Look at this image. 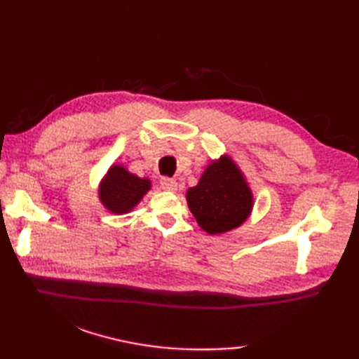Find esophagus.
Masks as SVG:
<instances>
[{"instance_id":"1","label":"esophagus","mask_w":359,"mask_h":359,"mask_svg":"<svg viewBox=\"0 0 359 359\" xmlns=\"http://www.w3.org/2000/svg\"><path fill=\"white\" fill-rule=\"evenodd\" d=\"M160 187H162L165 191H175V189H177V182L170 177H163L160 180Z\"/></svg>"}]
</instances>
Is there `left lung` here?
<instances>
[{
	"mask_svg": "<svg viewBox=\"0 0 359 359\" xmlns=\"http://www.w3.org/2000/svg\"><path fill=\"white\" fill-rule=\"evenodd\" d=\"M187 202L197 224L208 234L241 226L253 210V193L230 156L212 160L199 184L187 191Z\"/></svg>",
	"mask_w": 359,
	"mask_h": 359,
	"instance_id": "8db88e82",
	"label": "left lung"
}]
</instances>
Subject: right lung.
Returning <instances> with one entry per match:
<instances>
[{"mask_svg":"<svg viewBox=\"0 0 359 359\" xmlns=\"http://www.w3.org/2000/svg\"><path fill=\"white\" fill-rule=\"evenodd\" d=\"M151 189V180L129 172L125 166L112 165L100 182L98 197L106 210L125 215Z\"/></svg>","mask_w":359,"mask_h":359,"instance_id":"add662e5","label":"right lung"}]
</instances>
